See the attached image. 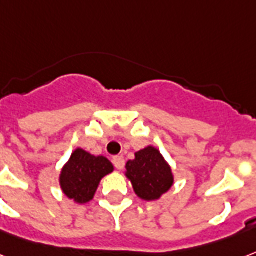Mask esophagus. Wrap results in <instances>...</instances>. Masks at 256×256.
Here are the masks:
<instances>
[{
    "label": "esophagus",
    "instance_id": "34e87169",
    "mask_svg": "<svg viewBox=\"0 0 256 256\" xmlns=\"http://www.w3.org/2000/svg\"><path fill=\"white\" fill-rule=\"evenodd\" d=\"M112 164H114V166L118 169V170H120V169H124V160L122 158V157H120V156H115L114 158H112Z\"/></svg>",
    "mask_w": 256,
    "mask_h": 256
}]
</instances>
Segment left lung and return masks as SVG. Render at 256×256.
<instances>
[{"instance_id": "8db88e82", "label": "left lung", "mask_w": 256, "mask_h": 256, "mask_svg": "<svg viewBox=\"0 0 256 256\" xmlns=\"http://www.w3.org/2000/svg\"><path fill=\"white\" fill-rule=\"evenodd\" d=\"M126 177L136 196L145 202L158 200L174 182L172 168L154 146L136 152V158L128 161Z\"/></svg>"}]
</instances>
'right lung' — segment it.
Returning a JSON list of instances; mask_svg holds the SVG:
<instances>
[{
    "instance_id": "add662e5",
    "label": "right lung",
    "mask_w": 256,
    "mask_h": 256,
    "mask_svg": "<svg viewBox=\"0 0 256 256\" xmlns=\"http://www.w3.org/2000/svg\"><path fill=\"white\" fill-rule=\"evenodd\" d=\"M114 170L103 156H92L78 148L60 173V186L68 198L78 204L91 202L103 177Z\"/></svg>"
}]
</instances>
